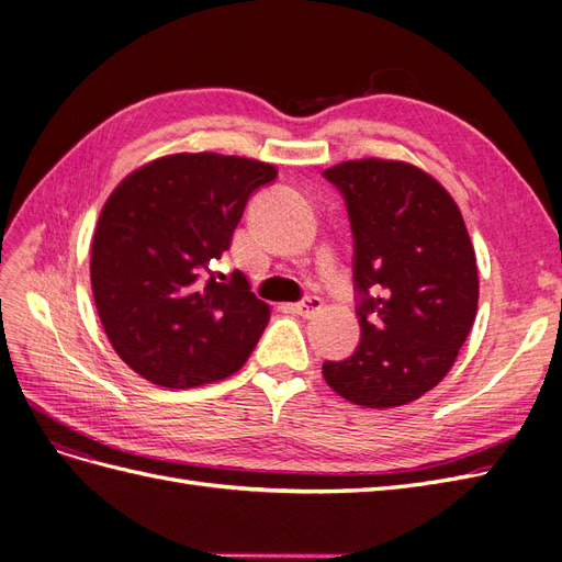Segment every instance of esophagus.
<instances>
[{"mask_svg":"<svg viewBox=\"0 0 562 562\" xmlns=\"http://www.w3.org/2000/svg\"><path fill=\"white\" fill-rule=\"evenodd\" d=\"M321 307H323L321 297H316V295H307V297H302L300 302H295L291 310H293L295 314H300V316H312V314H316Z\"/></svg>","mask_w":562,"mask_h":562,"instance_id":"obj_1","label":"esophagus"}]
</instances>
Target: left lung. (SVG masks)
<instances>
[{
	"mask_svg": "<svg viewBox=\"0 0 562 562\" xmlns=\"http://www.w3.org/2000/svg\"><path fill=\"white\" fill-rule=\"evenodd\" d=\"M323 178L347 206L361 323L359 347L323 378L356 405H405L448 375L473 326L479 269L462 213L403 161H345Z\"/></svg>",
	"mask_w": 562,
	"mask_h": 562,
	"instance_id": "left-lung-1",
	"label": "left lung"
}]
</instances>
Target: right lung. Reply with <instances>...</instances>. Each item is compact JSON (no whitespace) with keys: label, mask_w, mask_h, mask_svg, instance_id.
I'll list each match as a JSON object with an SVG mask.
<instances>
[{"label":"right lung","mask_w":562,"mask_h":562,"mask_svg":"<svg viewBox=\"0 0 562 562\" xmlns=\"http://www.w3.org/2000/svg\"><path fill=\"white\" fill-rule=\"evenodd\" d=\"M277 168L223 155H173L116 187L100 213L91 285L114 351L145 380L190 389L229 378L258 345L269 307L239 269H211L229 250L252 192Z\"/></svg>","instance_id":"right-lung-1"}]
</instances>
